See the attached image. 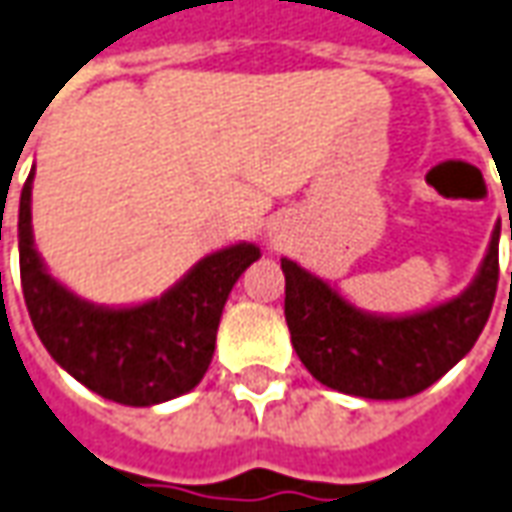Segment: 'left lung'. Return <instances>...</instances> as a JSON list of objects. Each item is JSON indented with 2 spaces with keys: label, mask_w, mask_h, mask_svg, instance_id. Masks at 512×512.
<instances>
[{
  "label": "left lung",
  "mask_w": 512,
  "mask_h": 512,
  "mask_svg": "<svg viewBox=\"0 0 512 512\" xmlns=\"http://www.w3.org/2000/svg\"><path fill=\"white\" fill-rule=\"evenodd\" d=\"M499 232L471 285L415 314H370L322 277L283 257L291 344L319 384L373 401H401L431 387L468 356L488 322L499 283ZM512 241V218H510Z\"/></svg>",
  "instance_id": "8db88e82"
}]
</instances>
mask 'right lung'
Masks as SVG:
<instances>
[{"label": "right lung", "mask_w": 512, "mask_h": 512, "mask_svg": "<svg viewBox=\"0 0 512 512\" xmlns=\"http://www.w3.org/2000/svg\"><path fill=\"white\" fill-rule=\"evenodd\" d=\"M33 176L30 170L19 198V266L24 302L47 353L83 387L123 406H156L190 392L210 367L229 291L260 249L232 243L201 257L156 300L95 305L58 283L38 255Z\"/></svg>", "instance_id": "obj_1"}]
</instances>
